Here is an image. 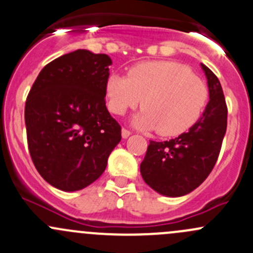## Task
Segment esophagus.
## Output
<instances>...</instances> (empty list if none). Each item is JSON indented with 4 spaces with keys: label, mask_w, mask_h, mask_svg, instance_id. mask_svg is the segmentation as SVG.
<instances>
[{
    "label": "esophagus",
    "mask_w": 253,
    "mask_h": 253,
    "mask_svg": "<svg viewBox=\"0 0 253 253\" xmlns=\"http://www.w3.org/2000/svg\"><path fill=\"white\" fill-rule=\"evenodd\" d=\"M129 136H131V131L127 128H122V137H124V138H127V137Z\"/></svg>",
    "instance_id": "esophagus-1"
}]
</instances>
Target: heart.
<instances>
[{
  "mask_svg": "<svg viewBox=\"0 0 253 253\" xmlns=\"http://www.w3.org/2000/svg\"><path fill=\"white\" fill-rule=\"evenodd\" d=\"M106 98L112 114L124 115L142 101L134 125L157 129L160 136H178L200 120L209 98L207 83L185 65L150 61L133 66L127 77L111 75Z\"/></svg>",
  "mask_w": 253,
  "mask_h": 253,
  "instance_id": "1",
  "label": "heart"
}]
</instances>
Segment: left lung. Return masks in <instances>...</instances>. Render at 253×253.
Listing matches in <instances>:
<instances>
[{
  "label": "left lung",
  "instance_id": "8db88e82",
  "mask_svg": "<svg viewBox=\"0 0 253 253\" xmlns=\"http://www.w3.org/2000/svg\"><path fill=\"white\" fill-rule=\"evenodd\" d=\"M209 88L206 110L190 131L165 142L150 141L141 163L144 182L160 195L180 197L197 188L213 170L228 125V108L218 77L205 65Z\"/></svg>",
  "mask_w": 253,
  "mask_h": 253
}]
</instances>
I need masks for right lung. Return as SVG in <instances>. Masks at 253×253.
<instances>
[{"label": "right lung", "instance_id": "right-lung-1", "mask_svg": "<svg viewBox=\"0 0 253 253\" xmlns=\"http://www.w3.org/2000/svg\"><path fill=\"white\" fill-rule=\"evenodd\" d=\"M111 63L105 53H66L40 71L28 94L30 157L58 190L78 191L98 180L121 141V126L105 105Z\"/></svg>", "mask_w": 253, "mask_h": 253}]
</instances>
